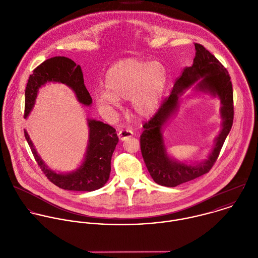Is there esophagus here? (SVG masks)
I'll list each match as a JSON object with an SVG mask.
<instances>
[{"mask_svg":"<svg viewBox=\"0 0 258 258\" xmlns=\"http://www.w3.org/2000/svg\"><path fill=\"white\" fill-rule=\"evenodd\" d=\"M133 136V132L129 129H121L119 132H118V137L120 140L124 141L130 137Z\"/></svg>","mask_w":258,"mask_h":258,"instance_id":"34e87169","label":"esophagus"}]
</instances>
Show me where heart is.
Listing matches in <instances>:
<instances>
[{"instance_id":"heart-1","label":"heart","mask_w":258,"mask_h":258,"mask_svg":"<svg viewBox=\"0 0 258 258\" xmlns=\"http://www.w3.org/2000/svg\"><path fill=\"white\" fill-rule=\"evenodd\" d=\"M167 73L160 62L127 58L112 66L105 76L106 91L96 94L97 104L104 109L118 107L130 100L133 113L139 118L152 116L158 109Z\"/></svg>"}]
</instances>
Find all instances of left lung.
Masks as SVG:
<instances>
[{"label": "left lung", "instance_id": "obj_1", "mask_svg": "<svg viewBox=\"0 0 258 258\" xmlns=\"http://www.w3.org/2000/svg\"><path fill=\"white\" fill-rule=\"evenodd\" d=\"M196 56L191 67L183 69L175 81L170 95L163 100L157 112L143 125L140 148L145 165L153 180L164 186H176L208 173L215 164L221 148L229 134L234 118L233 88L228 71L202 44L195 43ZM201 77L196 88L217 94L221 100L223 128L209 158L197 166H188L170 160L166 153L161 134L162 126L177 107L178 97Z\"/></svg>", "mask_w": 258, "mask_h": 258}]
</instances>
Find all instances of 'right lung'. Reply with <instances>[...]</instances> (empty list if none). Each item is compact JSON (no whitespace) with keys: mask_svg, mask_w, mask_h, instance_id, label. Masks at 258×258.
Segmentation results:
<instances>
[{"mask_svg":"<svg viewBox=\"0 0 258 258\" xmlns=\"http://www.w3.org/2000/svg\"><path fill=\"white\" fill-rule=\"evenodd\" d=\"M47 82L66 84L77 95L84 105H91L92 98L84 84V75L81 67L64 56H55L39 64L30 75L25 90L24 118L31 112L37 92ZM90 139L84 163L72 173L61 174L50 170L37 154L28 133L24 129L25 138L33 156L45 176L55 185L68 190L92 191L105 185L111 172V158L119 141L116 130L101 121L89 120Z\"/></svg>","mask_w":258,"mask_h":258,"instance_id":"add662e5","label":"right lung"}]
</instances>
